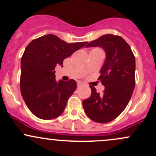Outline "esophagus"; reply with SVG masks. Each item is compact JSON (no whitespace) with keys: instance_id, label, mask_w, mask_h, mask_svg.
I'll return each instance as SVG.
<instances>
[{"instance_id":"esophagus-1","label":"esophagus","mask_w":156,"mask_h":156,"mask_svg":"<svg viewBox=\"0 0 156 156\" xmlns=\"http://www.w3.org/2000/svg\"><path fill=\"white\" fill-rule=\"evenodd\" d=\"M83 85V83L82 82H78V87H80V86Z\"/></svg>"}]
</instances>
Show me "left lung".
Listing matches in <instances>:
<instances>
[{
	"label": "left lung",
	"instance_id": "obj_1",
	"mask_svg": "<svg viewBox=\"0 0 156 156\" xmlns=\"http://www.w3.org/2000/svg\"><path fill=\"white\" fill-rule=\"evenodd\" d=\"M101 47L105 59L98 79L105 86L103 94L94 87L91 96L83 101L87 115L93 121L106 123L114 120L126 108L135 87V57L129 44L119 36L103 35L87 43L86 48Z\"/></svg>",
	"mask_w": 156,
	"mask_h": 156
}]
</instances>
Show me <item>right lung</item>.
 Segmentation results:
<instances>
[{
	"label": "right lung",
	"instance_id": "right-lung-1",
	"mask_svg": "<svg viewBox=\"0 0 156 156\" xmlns=\"http://www.w3.org/2000/svg\"><path fill=\"white\" fill-rule=\"evenodd\" d=\"M87 42L67 43L55 35L32 40L21 58L20 91L28 109L42 119L58 117L77 88L76 80H55V67Z\"/></svg>",
	"mask_w": 156,
	"mask_h": 156
}]
</instances>
